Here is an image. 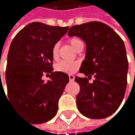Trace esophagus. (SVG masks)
Masks as SVG:
<instances>
[{
	"mask_svg": "<svg viewBox=\"0 0 135 135\" xmlns=\"http://www.w3.org/2000/svg\"><path fill=\"white\" fill-rule=\"evenodd\" d=\"M74 79H75V78H74V75H72V74H70V75H69V79H70V82H73V81L74 80Z\"/></svg>",
	"mask_w": 135,
	"mask_h": 135,
	"instance_id": "1",
	"label": "esophagus"
}]
</instances>
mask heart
I'll return each instance as SVG.
<instances>
[{
	"label": "heart",
	"instance_id": "b5f03b06",
	"mask_svg": "<svg viewBox=\"0 0 135 135\" xmlns=\"http://www.w3.org/2000/svg\"><path fill=\"white\" fill-rule=\"evenodd\" d=\"M82 41L78 39V38H71L70 40V44L72 47L76 50L79 44ZM58 44H55L52 49V58L54 60L58 59ZM79 68V63L77 61H62L57 63L55 66L56 70L63 72L65 74H73L78 70V69Z\"/></svg>",
	"mask_w": 135,
	"mask_h": 135
}]
</instances>
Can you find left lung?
<instances>
[{
	"label": "left lung",
	"instance_id": "8db88e82",
	"mask_svg": "<svg viewBox=\"0 0 135 135\" xmlns=\"http://www.w3.org/2000/svg\"><path fill=\"white\" fill-rule=\"evenodd\" d=\"M68 35L81 38L86 46L79 72L87 78H75L80 86L76 97L78 109L88 118L112 115L121 105L127 85L128 60L123 40L100 22L73 26ZM92 75L95 79L89 83Z\"/></svg>",
	"mask_w": 135,
	"mask_h": 135
}]
</instances>
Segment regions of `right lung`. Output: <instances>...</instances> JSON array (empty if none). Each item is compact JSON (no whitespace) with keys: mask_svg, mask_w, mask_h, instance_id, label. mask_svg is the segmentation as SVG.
Here are the masks:
<instances>
[{"mask_svg":"<svg viewBox=\"0 0 135 135\" xmlns=\"http://www.w3.org/2000/svg\"><path fill=\"white\" fill-rule=\"evenodd\" d=\"M69 27H52L35 22L13 40L7 57L6 80L9 100L35 124L50 121L57 113L58 101L69 76L53 72L52 49ZM51 73L44 82L42 76Z\"/></svg>","mask_w":135,"mask_h":135,"instance_id":"right-lung-1","label":"right lung"}]
</instances>
